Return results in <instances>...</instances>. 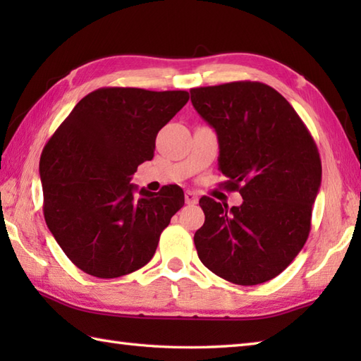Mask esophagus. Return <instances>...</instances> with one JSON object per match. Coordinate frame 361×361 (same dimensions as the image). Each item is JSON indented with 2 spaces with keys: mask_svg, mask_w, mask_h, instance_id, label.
Here are the masks:
<instances>
[{
  "mask_svg": "<svg viewBox=\"0 0 361 361\" xmlns=\"http://www.w3.org/2000/svg\"><path fill=\"white\" fill-rule=\"evenodd\" d=\"M185 200L188 204H197L198 203V195L194 192V190H188L185 194Z\"/></svg>",
  "mask_w": 361,
  "mask_h": 361,
  "instance_id": "esophagus-1",
  "label": "esophagus"
}]
</instances>
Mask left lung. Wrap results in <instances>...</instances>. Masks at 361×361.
I'll return each instance as SVG.
<instances>
[{"label": "left lung", "instance_id": "left-lung-1", "mask_svg": "<svg viewBox=\"0 0 361 361\" xmlns=\"http://www.w3.org/2000/svg\"><path fill=\"white\" fill-rule=\"evenodd\" d=\"M197 113L216 130L219 169L243 203L200 198L194 235L206 268L237 286L276 278L302 250L321 186L317 144L287 99L260 82L190 90Z\"/></svg>", "mask_w": 361, "mask_h": 361}]
</instances>
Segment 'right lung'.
Wrapping results in <instances>:
<instances>
[{
    "label": "right lung",
    "mask_w": 361,
    "mask_h": 361,
    "mask_svg": "<svg viewBox=\"0 0 361 361\" xmlns=\"http://www.w3.org/2000/svg\"><path fill=\"white\" fill-rule=\"evenodd\" d=\"M189 101L188 91L109 87L87 94L44 145L43 212L71 262L101 279L140 270L185 204L183 189L158 194L130 183L155 152L161 128Z\"/></svg>",
    "instance_id": "1"
}]
</instances>
